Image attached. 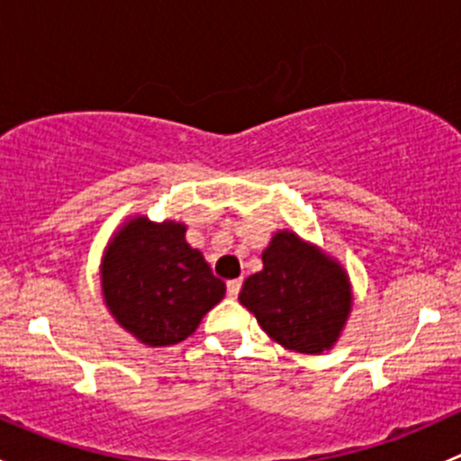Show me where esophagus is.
<instances>
[{"label": "esophagus", "mask_w": 461, "mask_h": 461, "mask_svg": "<svg viewBox=\"0 0 461 461\" xmlns=\"http://www.w3.org/2000/svg\"><path fill=\"white\" fill-rule=\"evenodd\" d=\"M240 285H243V281H240V278L227 281V296H230V299H236V296H239V292H240Z\"/></svg>", "instance_id": "34e87169"}]
</instances>
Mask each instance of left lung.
I'll use <instances>...</instances> for the list:
<instances>
[{
	"instance_id": "8db88e82",
	"label": "left lung",
	"mask_w": 461,
	"mask_h": 461,
	"mask_svg": "<svg viewBox=\"0 0 461 461\" xmlns=\"http://www.w3.org/2000/svg\"><path fill=\"white\" fill-rule=\"evenodd\" d=\"M239 301L285 350H332L352 312L346 267L296 231L278 230L263 252V269L245 278Z\"/></svg>"
}]
</instances>
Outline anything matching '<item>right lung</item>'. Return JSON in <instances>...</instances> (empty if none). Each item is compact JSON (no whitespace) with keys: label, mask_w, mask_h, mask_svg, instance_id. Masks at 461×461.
I'll return each mask as SVG.
<instances>
[{"label":"right lung","mask_w":461,"mask_h":461,"mask_svg":"<svg viewBox=\"0 0 461 461\" xmlns=\"http://www.w3.org/2000/svg\"><path fill=\"white\" fill-rule=\"evenodd\" d=\"M187 225L129 216L106 243L102 296L120 328L149 348L185 341L225 296V283L185 240Z\"/></svg>","instance_id":"add662e5"}]
</instances>
